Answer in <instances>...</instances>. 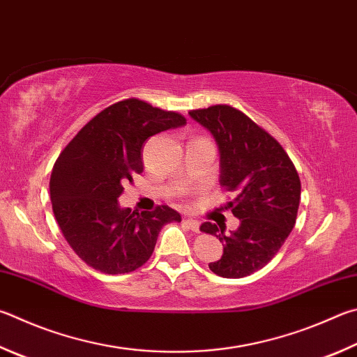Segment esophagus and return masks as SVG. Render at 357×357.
Returning a JSON list of instances; mask_svg holds the SVG:
<instances>
[{
    "label": "esophagus",
    "mask_w": 357,
    "mask_h": 357,
    "mask_svg": "<svg viewBox=\"0 0 357 357\" xmlns=\"http://www.w3.org/2000/svg\"><path fill=\"white\" fill-rule=\"evenodd\" d=\"M184 223L189 226V229H192V231H195V232H198L199 231V222L198 220H193V218H185L184 220Z\"/></svg>",
    "instance_id": "obj_1"
}]
</instances>
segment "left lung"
<instances>
[{"label": "left lung", "instance_id": "obj_1", "mask_svg": "<svg viewBox=\"0 0 357 357\" xmlns=\"http://www.w3.org/2000/svg\"><path fill=\"white\" fill-rule=\"evenodd\" d=\"M189 115L215 140L220 184L236 193L225 206L238 218L236 231L225 234L211 222L199 228L223 243V256L209 268L222 278L248 276L275 257L294 229L300 176L282 146L237 109L217 105Z\"/></svg>", "mask_w": 357, "mask_h": 357}]
</instances>
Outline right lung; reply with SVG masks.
<instances>
[{
	"instance_id": "right-lung-1",
	"label": "right lung",
	"mask_w": 357,
	"mask_h": 357,
	"mask_svg": "<svg viewBox=\"0 0 357 357\" xmlns=\"http://www.w3.org/2000/svg\"><path fill=\"white\" fill-rule=\"evenodd\" d=\"M185 125L176 112L129 98L93 116L66 146L51 172L57 225L84 262L106 275L129 273L151 257L162 226L179 212L121 207L123 184L144 170L142 151L154 134Z\"/></svg>"
}]
</instances>
